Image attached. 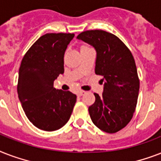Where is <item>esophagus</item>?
<instances>
[{
  "mask_svg": "<svg viewBox=\"0 0 161 161\" xmlns=\"http://www.w3.org/2000/svg\"><path fill=\"white\" fill-rule=\"evenodd\" d=\"M84 94H86V92H85V91H79V92H77V96H78V97H81V96H83Z\"/></svg>",
  "mask_w": 161,
  "mask_h": 161,
  "instance_id": "esophagus-1",
  "label": "esophagus"
}]
</instances>
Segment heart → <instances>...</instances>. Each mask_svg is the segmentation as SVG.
Instances as JSON below:
<instances>
[{
  "label": "heart",
  "mask_w": 161,
  "mask_h": 161,
  "mask_svg": "<svg viewBox=\"0 0 161 161\" xmlns=\"http://www.w3.org/2000/svg\"><path fill=\"white\" fill-rule=\"evenodd\" d=\"M87 46H88V45H82L81 47H87Z\"/></svg>",
  "instance_id": "1"
}]
</instances>
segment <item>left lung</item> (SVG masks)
<instances>
[{
	"label": "left lung",
	"instance_id": "obj_1",
	"mask_svg": "<svg viewBox=\"0 0 161 161\" xmlns=\"http://www.w3.org/2000/svg\"><path fill=\"white\" fill-rule=\"evenodd\" d=\"M77 38L94 47L95 73L105 80L103 95L94 93L90 117L101 130L117 133L131 121L138 102L139 79L134 56L123 41L103 30L85 31Z\"/></svg>",
	"mask_w": 161,
	"mask_h": 161
}]
</instances>
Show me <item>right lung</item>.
<instances>
[{"label": "right lung", "instance_id": "right-lung-1", "mask_svg": "<svg viewBox=\"0 0 161 161\" xmlns=\"http://www.w3.org/2000/svg\"><path fill=\"white\" fill-rule=\"evenodd\" d=\"M74 33H46L25 53L19 68L17 93L25 114L33 125L54 131L69 121L76 95L53 87L64 73V55Z\"/></svg>", "mask_w": 161, "mask_h": 161}]
</instances>
